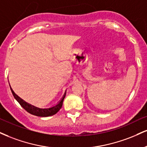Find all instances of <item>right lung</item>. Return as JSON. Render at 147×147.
<instances>
[{
    "instance_id": "1",
    "label": "right lung",
    "mask_w": 147,
    "mask_h": 147,
    "mask_svg": "<svg viewBox=\"0 0 147 147\" xmlns=\"http://www.w3.org/2000/svg\"><path fill=\"white\" fill-rule=\"evenodd\" d=\"M11 90L12 94H13V96H14V98L16 99L17 101L20 103V105L22 106L23 108L25 109L26 112L30 113L31 114L34 115V116H40V117H47V116H53V115L55 114L61 108V107H62L63 99H64L65 98V94H64V96H63L62 99L61 100V101H60L57 105L54 106V107H50V108L42 109V108H38V107H35V106L33 105H31V104L29 103H27V102L24 101V100H23L22 98H20V97L18 96V95L16 94L11 88Z\"/></svg>"
}]
</instances>
